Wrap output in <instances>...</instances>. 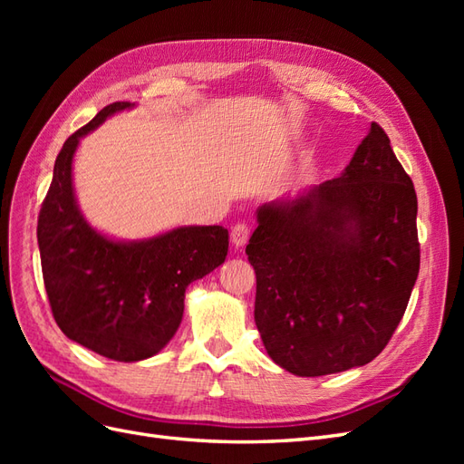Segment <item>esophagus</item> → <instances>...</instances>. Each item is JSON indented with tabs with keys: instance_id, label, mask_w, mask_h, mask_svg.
I'll use <instances>...</instances> for the list:
<instances>
[{
	"instance_id": "1",
	"label": "esophagus",
	"mask_w": 464,
	"mask_h": 464,
	"mask_svg": "<svg viewBox=\"0 0 464 464\" xmlns=\"http://www.w3.org/2000/svg\"><path fill=\"white\" fill-rule=\"evenodd\" d=\"M230 240L236 247H242L247 244L249 240V227L246 222H237L232 227V232H230Z\"/></svg>"
}]
</instances>
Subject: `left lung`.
Returning <instances> with one entry per match:
<instances>
[{"label": "left lung", "instance_id": "1", "mask_svg": "<svg viewBox=\"0 0 464 464\" xmlns=\"http://www.w3.org/2000/svg\"><path fill=\"white\" fill-rule=\"evenodd\" d=\"M416 213L412 179L375 121L339 178L257 208L246 254L275 363L317 377L382 353L420 271Z\"/></svg>", "mask_w": 464, "mask_h": 464}]
</instances>
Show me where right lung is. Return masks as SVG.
Instances as JSON below:
<instances>
[{
	"label": "right lung",
	"instance_id": "obj_1",
	"mask_svg": "<svg viewBox=\"0 0 464 464\" xmlns=\"http://www.w3.org/2000/svg\"><path fill=\"white\" fill-rule=\"evenodd\" d=\"M131 106L108 104L63 143L36 228L55 323L67 339L116 362L160 353L181 323L186 288L228 254L222 227H179L149 240L118 242L81 215L73 191L79 139Z\"/></svg>",
	"mask_w": 464,
	"mask_h": 464
}]
</instances>
